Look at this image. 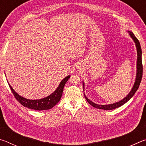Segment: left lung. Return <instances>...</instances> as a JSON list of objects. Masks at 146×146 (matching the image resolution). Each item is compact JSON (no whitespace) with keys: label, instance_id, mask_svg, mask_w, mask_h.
<instances>
[{"label":"left lung","instance_id":"8db88e82","mask_svg":"<svg viewBox=\"0 0 146 146\" xmlns=\"http://www.w3.org/2000/svg\"><path fill=\"white\" fill-rule=\"evenodd\" d=\"M129 33V35L131 37L133 38V40H134L136 47H137V76H136L135 82L134 84V86L132 88V90H131L129 93L124 98H123L122 100L119 101V102H116L114 104H111L108 105H98L97 104H95L93 102L88 99V98L86 97L84 95V97L86 98V100L88 101V102L90 104V105L93 106L94 108H97V109H102L104 110H114L115 108H119L120 106L124 104L125 103H126L128 100H130V98H131L133 95H135L136 91L139 88L140 82H141L142 77V72H143V66H142V49L141 47H140V44L139 41L138 39L136 38L135 35L133 34L131 31H128ZM84 86V83L83 82V87Z\"/></svg>","mask_w":146,"mask_h":146}]
</instances>
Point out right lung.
Instances as JSON below:
<instances>
[{
    "label": "right lung",
    "instance_id": "add662e5",
    "mask_svg": "<svg viewBox=\"0 0 146 146\" xmlns=\"http://www.w3.org/2000/svg\"><path fill=\"white\" fill-rule=\"evenodd\" d=\"M70 75L66 76L64 78L61 82L59 84L58 87L56 88V90L54 92L49 95L48 97L46 98H42L39 100H29L27 98H24L21 96H20L18 93H17L12 88L10 84H9V86L11 90L13 93L14 97H15L16 99L24 107H26L29 109L35 110H46L51 109L53 106H55L59 101H60L62 95L63 93V90L65 86L66 83L70 78Z\"/></svg>",
    "mask_w": 146,
    "mask_h": 146
}]
</instances>
